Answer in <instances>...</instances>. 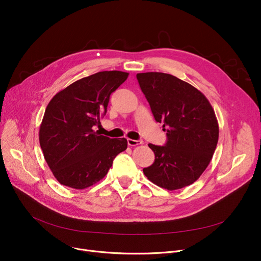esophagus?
<instances>
[{
  "instance_id": "1",
  "label": "esophagus",
  "mask_w": 261,
  "mask_h": 261,
  "mask_svg": "<svg viewBox=\"0 0 261 261\" xmlns=\"http://www.w3.org/2000/svg\"><path fill=\"white\" fill-rule=\"evenodd\" d=\"M143 144V141H141V140H138V141H135V140H131V139H128V145L129 146H139V145H142Z\"/></svg>"
}]
</instances>
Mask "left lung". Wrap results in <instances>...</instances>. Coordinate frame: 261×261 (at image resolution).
<instances>
[{
  "instance_id": "left-lung-1",
  "label": "left lung",
  "mask_w": 261,
  "mask_h": 261,
  "mask_svg": "<svg viewBox=\"0 0 261 261\" xmlns=\"http://www.w3.org/2000/svg\"><path fill=\"white\" fill-rule=\"evenodd\" d=\"M136 78L154 119L167 132L164 146L148 145L155 159L143 169L145 175L168 190L193 184L208 166L218 143L212 105L198 89L170 74L140 73Z\"/></svg>"
}]
</instances>
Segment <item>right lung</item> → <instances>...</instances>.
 Listing matches in <instances>:
<instances>
[{
  "label": "right lung",
  "mask_w": 261,
  "mask_h": 261,
  "mask_svg": "<svg viewBox=\"0 0 261 261\" xmlns=\"http://www.w3.org/2000/svg\"><path fill=\"white\" fill-rule=\"evenodd\" d=\"M128 73L105 71L81 78L54 96L41 122L39 141L53 174L64 186L85 189L99 182L126 139H110L94 131L106 115L111 95Z\"/></svg>",
  "instance_id": "right-lung-1"
}]
</instances>
